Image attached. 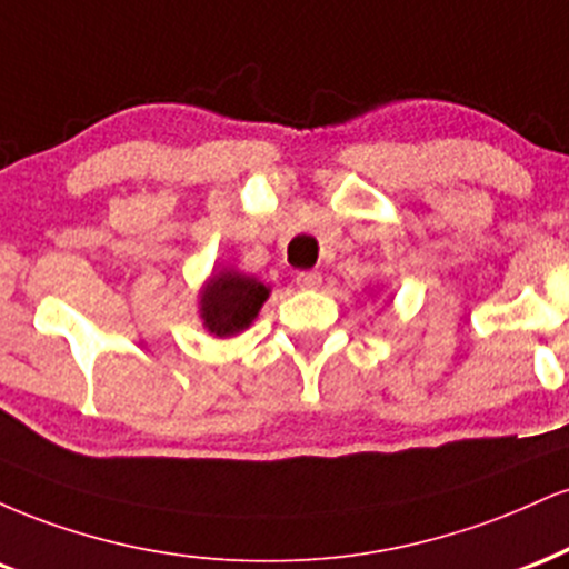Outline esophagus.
<instances>
[{
	"label": "esophagus",
	"instance_id": "34e87169",
	"mask_svg": "<svg viewBox=\"0 0 569 569\" xmlns=\"http://www.w3.org/2000/svg\"><path fill=\"white\" fill-rule=\"evenodd\" d=\"M296 284L300 290H317L319 284H322V273L317 271H300L296 277Z\"/></svg>",
	"mask_w": 569,
	"mask_h": 569
}]
</instances>
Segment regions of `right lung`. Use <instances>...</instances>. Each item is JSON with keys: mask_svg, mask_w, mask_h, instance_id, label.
<instances>
[{"mask_svg": "<svg viewBox=\"0 0 569 569\" xmlns=\"http://www.w3.org/2000/svg\"><path fill=\"white\" fill-rule=\"evenodd\" d=\"M269 298L266 284L237 271H220L202 292V319L212 336H237L250 327L258 309Z\"/></svg>", "mask_w": 569, "mask_h": 569, "instance_id": "obj_1", "label": "right lung"}]
</instances>
